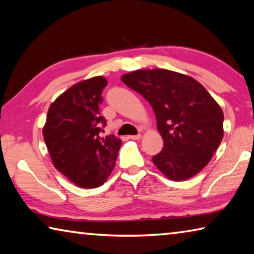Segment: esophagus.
I'll use <instances>...</instances> for the list:
<instances>
[{
	"label": "esophagus",
	"mask_w": 254,
	"mask_h": 254,
	"mask_svg": "<svg viewBox=\"0 0 254 254\" xmlns=\"http://www.w3.org/2000/svg\"><path fill=\"white\" fill-rule=\"evenodd\" d=\"M128 139L131 140H140L141 139V134H136V135H128Z\"/></svg>",
	"instance_id": "1"
}]
</instances>
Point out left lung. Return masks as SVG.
Returning a JSON list of instances; mask_svg holds the SVG:
<instances>
[{
    "label": "left lung",
    "instance_id": "left-lung-1",
    "mask_svg": "<svg viewBox=\"0 0 254 254\" xmlns=\"http://www.w3.org/2000/svg\"><path fill=\"white\" fill-rule=\"evenodd\" d=\"M121 79L153 109L163 148L154 166L174 182L200 173L222 142L224 115L203 85L168 69H139Z\"/></svg>",
    "mask_w": 254,
    "mask_h": 254
}]
</instances>
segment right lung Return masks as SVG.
Segmentation results:
<instances>
[{"label": "right lung", "instance_id": "obj_1", "mask_svg": "<svg viewBox=\"0 0 254 254\" xmlns=\"http://www.w3.org/2000/svg\"><path fill=\"white\" fill-rule=\"evenodd\" d=\"M102 76L81 80L51 103L42 128L55 168L80 188L102 186L114 169L122 141L101 136L106 126L100 113Z\"/></svg>", "mask_w": 254, "mask_h": 254}]
</instances>
